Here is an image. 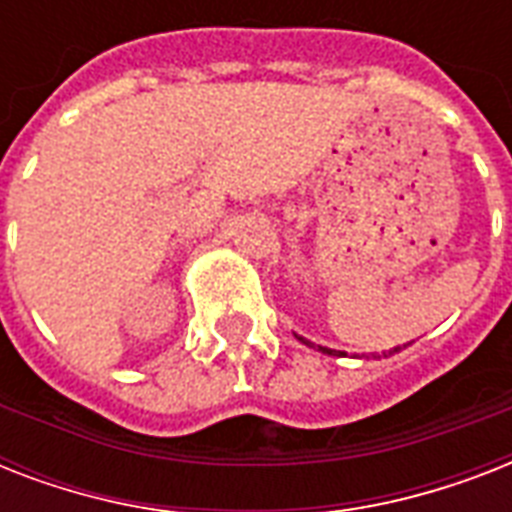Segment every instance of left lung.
I'll return each mask as SVG.
<instances>
[{
    "label": "left lung",
    "mask_w": 512,
    "mask_h": 512,
    "mask_svg": "<svg viewBox=\"0 0 512 512\" xmlns=\"http://www.w3.org/2000/svg\"><path fill=\"white\" fill-rule=\"evenodd\" d=\"M297 340L303 342V345H308V348H319L321 353H327V356H342L340 350H332V348H324V345H313L311 340H305V337H300V335H295ZM398 350H401V345H396V348H390L388 353H385V350H382V356H393V353H398Z\"/></svg>",
    "instance_id": "obj_1"
}]
</instances>
